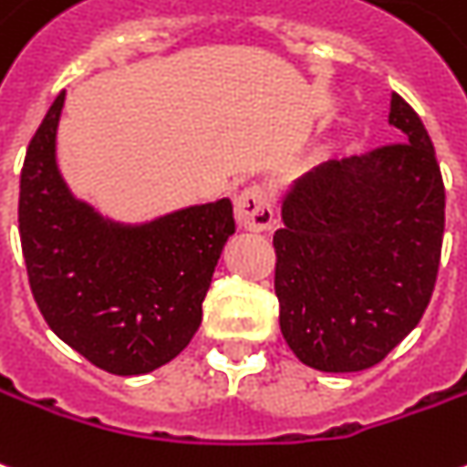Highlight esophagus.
Here are the masks:
<instances>
[{"label": "esophagus", "mask_w": 467, "mask_h": 467, "mask_svg": "<svg viewBox=\"0 0 467 467\" xmlns=\"http://www.w3.org/2000/svg\"><path fill=\"white\" fill-rule=\"evenodd\" d=\"M234 220L243 230L263 233L273 224V202L260 184H250L234 197Z\"/></svg>", "instance_id": "obj_1"}]
</instances>
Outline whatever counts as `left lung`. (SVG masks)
Returning a JSON list of instances; mask_svg holds the SVG:
<instances>
[{"mask_svg": "<svg viewBox=\"0 0 467 467\" xmlns=\"http://www.w3.org/2000/svg\"><path fill=\"white\" fill-rule=\"evenodd\" d=\"M402 141L306 171L273 234L280 331L318 371L379 364L410 334L438 280L445 184L422 120L392 93Z\"/></svg>", "mask_w": 467, "mask_h": 467, "instance_id": "1", "label": "left lung"}]
</instances>
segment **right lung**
Returning <instances> with one entry per match:
<instances>
[{
	"label": "right lung",
	"mask_w": 467,
	"mask_h": 467,
	"mask_svg": "<svg viewBox=\"0 0 467 467\" xmlns=\"http://www.w3.org/2000/svg\"><path fill=\"white\" fill-rule=\"evenodd\" d=\"M65 90L32 136L19 179V240L37 308L67 347L119 377L149 374L184 351L227 237L233 202L120 224L75 200L55 136Z\"/></svg>",
	"instance_id": "right-lung-1"
}]
</instances>
